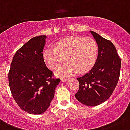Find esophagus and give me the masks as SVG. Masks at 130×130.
<instances>
[{"label":"esophagus","instance_id":"esophagus-1","mask_svg":"<svg viewBox=\"0 0 130 130\" xmlns=\"http://www.w3.org/2000/svg\"><path fill=\"white\" fill-rule=\"evenodd\" d=\"M67 78H66V77H63V78H61V82H65L67 81Z\"/></svg>","mask_w":130,"mask_h":130}]
</instances>
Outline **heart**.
<instances>
[{"label":"heart","instance_id":"b5f03b06","mask_svg":"<svg viewBox=\"0 0 130 130\" xmlns=\"http://www.w3.org/2000/svg\"><path fill=\"white\" fill-rule=\"evenodd\" d=\"M99 53L96 42L92 38L71 36L60 40L57 47H48L43 59L49 68L56 69L67 57V63L56 71L59 77L70 76L79 71L86 73L92 69Z\"/></svg>","mask_w":130,"mask_h":130}]
</instances>
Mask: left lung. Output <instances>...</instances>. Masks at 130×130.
I'll return each mask as SVG.
<instances>
[{
    "instance_id": "1",
    "label": "left lung",
    "mask_w": 130,
    "mask_h": 130,
    "mask_svg": "<svg viewBox=\"0 0 130 130\" xmlns=\"http://www.w3.org/2000/svg\"><path fill=\"white\" fill-rule=\"evenodd\" d=\"M90 31L98 44V57L92 69L77 78L79 87L75 96L84 105L93 107L104 103L112 94L119 78L121 59L111 41Z\"/></svg>"
}]
</instances>
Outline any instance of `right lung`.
<instances>
[{"label":"right lung","mask_w":130,"mask_h":130,"mask_svg":"<svg viewBox=\"0 0 130 130\" xmlns=\"http://www.w3.org/2000/svg\"><path fill=\"white\" fill-rule=\"evenodd\" d=\"M46 36L32 38L14 55L9 72V84L13 99L29 114L44 113L54 99L61 82L53 77L43 59Z\"/></svg>","instance_id":"1"}]
</instances>
